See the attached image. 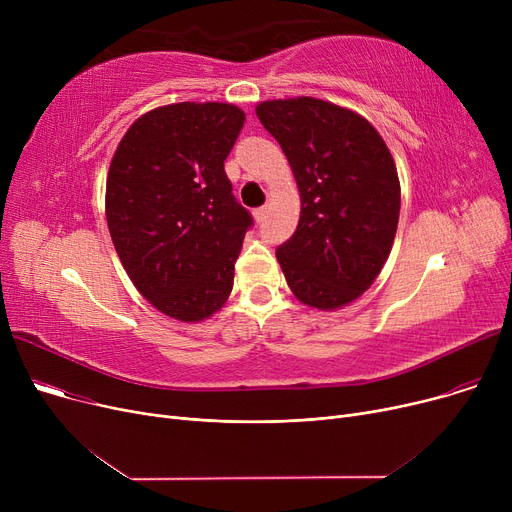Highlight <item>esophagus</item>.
Listing matches in <instances>:
<instances>
[{
    "label": "esophagus",
    "mask_w": 512,
    "mask_h": 512,
    "mask_svg": "<svg viewBox=\"0 0 512 512\" xmlns=\"http://www.w3.org/2000/svg\"><path fill=\"white\" fill-rule=\"evenodd\" d=\"M265 213H267V209H265V207H257V209L253 211L255 220H257V222H263V220H265Z\"/></svg>",
    "instance_id": "34e87169"
}]
</instances>
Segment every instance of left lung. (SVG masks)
<instances>
[{"label":"left lung","mask_w":512,"mask_h":512,"mask_svg":"<svg viewBox=\"0 0 512 512\" xmlns=\"http://www.w3.org/2000/svg\"><path fill=\"white\" fill-rule=\"evenodd\" d=\"M301 193L294 234L276 249L301 303L332 311L359 299L390 255L400 182L394 159L363 116L313 97L257 105Z\"/></svg>","instance_id":"8db88e82"}]
</instances>
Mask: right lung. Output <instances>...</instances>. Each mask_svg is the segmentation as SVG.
<instances>
[{
    "mask_svg": "<svg viewBox=\"0 0 512 512\" xmlns=\"http://www.w3.org/2000/svg\"><path fill=\"white\" fill-rule=\"evenodd\" d=\"M242 124L245 112L230 103L157 107L126 130L107 172L105 218L124 270L180 321L226 303L253 226L224 170Z\"/></svg>",
    "mask_w": 512,
    "mask_h": 512,
    "instance_id": "right-lung-1",
    "label": "right lung"
}]
</instances>
